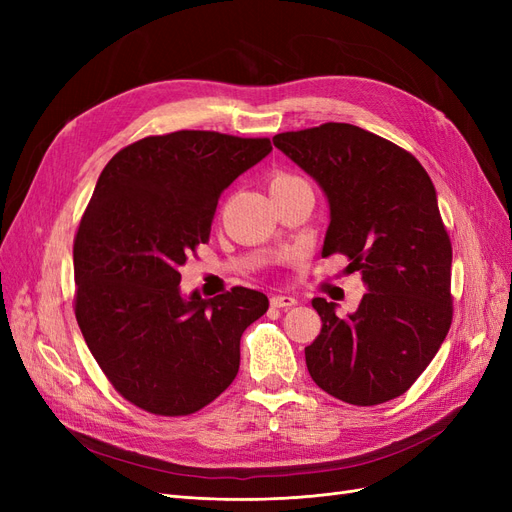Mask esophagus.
<instances>
[{
  "instance_id": "1",
  "label": "esophagus",
  "mask_w": 512,
  "mask_h": 512,
  "mask_svg": "<svg viewBox=\"0 0 512 512\" xmlns=\"http://www.w3.org/2000/svg\"><path fill=\"white\" fill-rule=\"evenodd\" d=\"M271 305L273 307H294L297 305V299L290 297V294H273Z\"/></svg>"
}]
</instances>
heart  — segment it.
I'll use <instances>...</instances> for the list:
<instances>
[{
    "label": "heart",
    "mask_w": 512,
    "mask_h": 512,
    "mask_svg": "<svg viewBox=\"0 0 512 512\" xmlns=\"http://www.w3.org/2000/svg\"><path fill=\"white\" fill-rule=\"evenodd\" d=\"M294 179H299V177L288 175V173H275V175L271 177V181H269V188H271V190H275V188H280V185L290 183V181H294Z\"/></svg>",
    "instance_id": "b5f03b06"
}]
</instances>
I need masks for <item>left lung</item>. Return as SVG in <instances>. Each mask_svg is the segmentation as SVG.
<instances>
[{
    "mask_svg": "<svg viewBox=\"0 0 512 512\" xmlns=\"http://www.w3.org/2000/svg\"><path fill=\"white\" fill-rule=\"evenodd\" d=\"M273 145L327 194L322 256L344 254L369 290L348 316L327 299L312 301L322 329L305 348L309 376L352 406L404 395L453 322V247L427 170L410 151L350 123L282 132Z\"/></svg>",
    "mask_w": 512,
    "mask_h": 512,
    "instance_id": "obj_1",
    "label": "left lung"
}]
</instances>
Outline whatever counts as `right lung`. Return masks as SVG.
Masks as SVG:
<instances>
[{
  "mask_svg": "<svg viewBox=\"0 0 512 512\" xmlns=\"http://www.w3.org/2000/svg\"><path fill=\"white\" fill-rule=\"evenodd\" d=\"M271 149L269 138L179 130L145 136L104 166L74 237V314L136 408L188 416L235 380L241 335L269 299L243 286L183 299L179 267L209 241L222 192Z\"/></svg>",
  "mask_w": 512,
  "mask_h": 512,
  "instance_id": "1",
  "label": "right lung"
}]
</instances>
